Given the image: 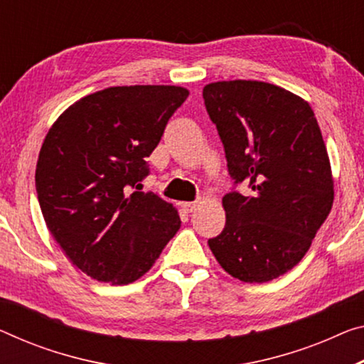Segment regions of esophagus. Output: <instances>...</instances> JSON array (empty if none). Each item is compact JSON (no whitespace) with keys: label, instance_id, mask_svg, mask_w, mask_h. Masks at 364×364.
I'll return each instance as SVG.
<instances>
[{"label":"esophagus","instance_id":"34e87169","mask_svg":"<svg viewBox=\"0 0 364 364\" xmlns=\"http://www.w3.org/2000/svg\"><path fill=\"white\" fill-rule=\"evenodd\" d=\"M197 201H186V203H182V208L186 213H192V211L197 208Z\"/></svg>","mask_w":364,"mask_h":364}]
</instances>
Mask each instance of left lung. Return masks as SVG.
<instances>
[{"label":"left lung","mask_w":364,"mask_h":364,"mask_svg":"<svg viewBox=\"0 0 364 364\" xmlns=\"http://www.w3.org/2000/svg\"><path fill=\"white\" fill-rule=\"evenodd\" d=\"M203 99L232 181L223 197L225 229L208 245L229 275L270 282L303 259L332 210L321 128L306 100L268 82H211ZM242 181L249 196L235 190Z\"/></svg>","instance_id":"obj_1"}]
</instances>
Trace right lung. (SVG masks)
Segmentation results:
<instances>
[{
	"label": "right lung",
	"instance_id": "right-lung-1",
	"mask_svg": "<svg viewBox=\"0 0 364 364\" xmlns=\"http://www.w3.org/2000/svg\"><path fill=\"white\" fill-rule=\"evenodd\" d=\"M177 86H119L82 97L42 144L36 190L48 231L87 277L128 284L146 273L181 220L154 192H139L148 158L186 102Z\"/></svg>",
	"mask_w": 364,
	"mask_h": 364
}]
</instances>
